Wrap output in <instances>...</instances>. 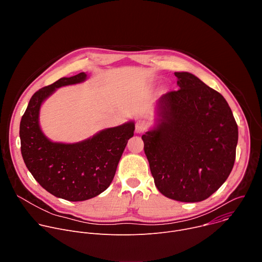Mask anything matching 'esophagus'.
<instances>
[{
	"label": "esophagus",
	"mask_w": 262,
	"mask_h": 262,
	"mask_svg": "<svg viewBox=\"0 0 262 262\" xmlns=\"http://www.w3.org/2000/svg\"><path fill=\"white\" fill-rule=\"evenodd\" d=\"M147 128H148V125H147V123L145 121L138 120L136 122V132L138 134H143Z\"/></svg>",
	"instance_id": "esophagus-1"
}]
</instances>
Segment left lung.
<instances>
[{"label": "left lung", "mask_w": 262, "mask_h": 262, "mask_svg": "<svg viewBox=\"0 0 262 262\" xmlns=\"http://www.w3.org/2000/svg\"><path fill=\"white\" fill-rule=\"evenodd\" d=\"M174 74L179 89L160 98V123L142 136L144 151L164 196L199 202L228 178L238 129L221 93L190 72Z\"/></svg>", "instance_id": "1"}]
</instances>
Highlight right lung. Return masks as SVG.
<instances>
[{
	"instance_id": "right-lung-1",
	"label": "right lung",
	"mask_w": 262,
	"mask_h": 262,
	"mask_svg": "<svg viewBox=\"0 0 262 262\" xmlns=\"http://www.w3.org/2000/svg\"><path fill=\"white\" fill-rule=\"evenodd\" d=\"M86 77L81 72L61 78L35 92L19 125L20 150L28 170L45 190L68 201L88 200L108 188L135 130L134 122H128L76 144L53 143L42 134L38 123L42 101L57 88L81 83Z\"/></svg>"
}]
</instances>
